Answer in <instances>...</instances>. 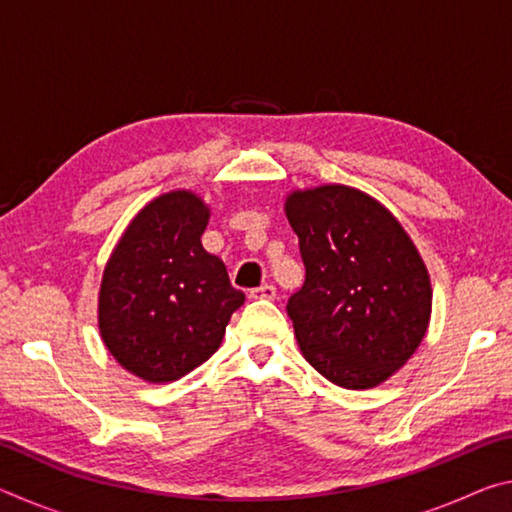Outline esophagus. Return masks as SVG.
Instances as JSON below:
<instances>
[{"instance_id":"1","label":"esophagus","mask_w":512,"mask_h":512,"mask_svg":"<svg viewBox=\"0 0 512 512\" xmlns=\"http://www.w3.org/2000/svg\"><path fill=\"white\" fill-rule=\"evenodd\" d=\"M248 296L253 300H273L275 298V287H273V284H262V287L250 289Z\"/></svg>"}]
</instances>
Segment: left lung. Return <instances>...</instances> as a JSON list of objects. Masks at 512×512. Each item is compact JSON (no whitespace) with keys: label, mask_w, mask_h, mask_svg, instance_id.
I'll use <instances>...</instances> for the list:
<instances>
[{"label":"left lung","mask_w":512,"mask_h":512,"mask_svg":"<svg viewBox=\"0 0 512 512\" xmlns=\"http://www.w3.org/2000/svg\"><path fill=\"white\" fill-rule=\"evenodd\" d=\"M284 214L305 284L289 298L302 357L332 384L366 391L393 377L427 334L431 280L402 223L348 185L293 189Z\"/></svg>","instance_id":"8db88e82"}]
</instances>
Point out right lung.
<instances>
[{"mask_svg":"<svg viewBox=\"0 0 512 512\" xmlns=\"http://www.w3.org/2000/svg\"><path fill=\"white\" fill-rule=\"evenodd\" d=\"M210 207L192 189L146 203L103 268L99 334L121 368L151 384L185 377L219 350L246 296L201 235Z\"/></svg>","mask_w":512,"mask_h":512,"instance_id":"obj_1","label":"right lung"}]
</instances>
